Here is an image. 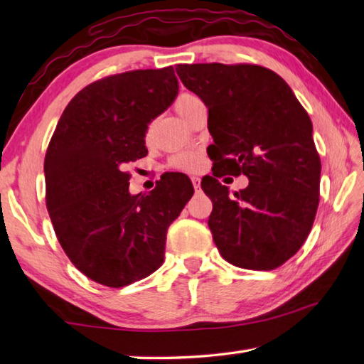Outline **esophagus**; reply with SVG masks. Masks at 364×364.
<instances>
[{
	"label": "esophagus",
	"instance_id": "obj_1",
	"mask_svg": "<svg viewBox=\"0 0 364 364\" xmlns=\"http://www.w3.org/2000/svg\"><path fill=\"white\" fill-rule=\"evenodd\" d=\"M191 181H193L194 189H199L200 188V178L199 176H193V178H191Z\"/></svg>",
	"mask_w": 364,
	"mask_h": 364
}]
</instances>
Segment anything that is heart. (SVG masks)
Returning <instances> with one entry per match:
<instances>
[{
  "mask_svg": "<svg viewBox=\"0 0 364 364\" xmlns=\"http://www.w3.org/2000/svg\"><path fill=\"white\" fill-rule=\"evenodd\" d=\"M199 100L196 95L193 93H181L176 97L173 102V107L176 110V114L183 117L184 120L188 119V115L193 109V104ZM152 134V125L146 128V139H149ZM205 165V156L202 151L197 149H188V151H181L171 156L168 160V167L178 170V171H184V173H197L204 168Z\"/></svg>",
  "mask_w": 364,
  "mask_h": 364,
  "instance_id": "1",
  "label": "heart"
}]
</instances>
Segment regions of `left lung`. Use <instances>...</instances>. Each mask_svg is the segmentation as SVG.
Wrapping results in <instances>:
<instances>
[{
  "mask_svg": "<svg viewBox=\"0 0 364 364\" xmlns=\"http://www.w3.org/2000/svg\"><path fill=\"white\" fill-rule=\"evenodd\" d=\"M176 73L208 109L213 242L234 267L276 269L297 254L319 204L321 160L306 110L278 73L255 64H178ZM245 174L234 196L218 178Z\"/></svg>",
  "mask_w": 364,
  "mask_h": 364,
  "instance_id": "obj_1",
  "label": "left lung"
}]
</instances>
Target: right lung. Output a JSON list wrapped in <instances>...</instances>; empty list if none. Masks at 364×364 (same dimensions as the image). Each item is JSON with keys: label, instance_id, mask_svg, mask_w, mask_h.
<instances>
[{"label": "right lung", "instance_id": "right-lung-1", "mask_svg": "<svg viewBox=\"0 0 364 364\" xmlns=\"http://www.w3.org/2000/svg\"><path fill=\"white\" fill-rule=\"evenodd\" d=\"M178 95L173 67L85 86L60 115L45 156L46 208L65 255L91 281L123 287L152 274L171 221L193 197L183 173L132 196L128 162L146 157V128Z\"/></svg>", "mask_w": 364, "mask_h": 364}]
</instances>
